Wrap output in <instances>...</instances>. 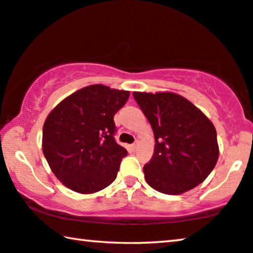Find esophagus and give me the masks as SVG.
Returning <instances> with one entry per match:
<instances>
[{
  "instance_id": "esophagus-1",
  "label": "esophagus",
  "mask_w": 253,
  "mask_h": 253,
  "mask_svg": "<svg viewBox=\"0 0 253 253\" xmlns=\"http://www.w3.org/2000/svg\"><path fill=\"white\" fill-rule=\"evenodd\" d=\"M129 148H130L131 150H133V151L136 150V148H137V142H135L134 144H130V145H129Z\"/></svg>"
}]
</instances>
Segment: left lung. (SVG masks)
Instances as JSON below:
<instances>
[{
	"label": "left lung",
	"instance_id": "obj_1",
	"mask_svg": "<svg viewBox=\"0 0 253 253\" xmlns=\"http://www.w3.org/2000/svg\"><path fill=\"white\" fill-rule=\"evenodd\" d=\"M153 129L156 145L143 167L146 183L165 194H182L202 183L217 164L213 124L185 97L171 92H134Z\"/></svg>",
	"mask_w": 253,
	"mask_h": 253
}]
</instances>
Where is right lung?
I'll return each instance as SVG.
<instances>
[{"label":"right lung","mask_w":253,"mask_h":253,"mask_svg":"<svg viewBox=\"0 0 253 253\" xmlns=\"http://www.w3.org/2000/svg\"><path fill=\"white\" fill-rule=\"evenodd\" d=\"M128 97V90L90 85L66 97L48 114L43 153L63 185L90 194L116 179L127 150L115 139L114 116Z\"/></svg>","instance_id":"obj_1"}]
</instances>
